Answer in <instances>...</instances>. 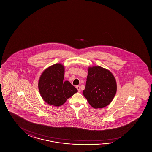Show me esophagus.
<instances>
[{
    "mask_svg": "<svg viewBox=\"0 0 152 152\" xmlns=\"http://www.w3.org/2000/svg\"><path fill=\"white\" fill-rule=\"evenodd\" d=\"M76 89H77L78 91L80 92V86H76Z\"/></svg>",
    "mask_w": 152,
    "mask_h": 152,
    "instance_id": "obj_1",
    "label": "esophagus"
}]
</instances>
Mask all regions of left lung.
<instances>
[{
  "label": "left lung",
  "instance_id": "8db88e82",
  "mask_svg": "<svg viewBox=\"0 0 152 152\" xmlns=\"http://www.w3.org/2000/svg\"><path fill=\"white\" fill-rule=\"evenodd\" d=\"M116 91V80L109 70L99 66L89 67L86 89L83 93L92 107L102 109L107 106Z\"/></svg>",
  "mask_w": 152,
  "mask_h": 152
}]
</instances>
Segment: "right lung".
<instances>
[{"mask_svg":"<svg viewBox=\"0 0 152 152\" xmlns=\"http://www.w3.org/2000/svg\"><path fill=\"white\" fill-rule=\"evenodd\" d=\"M64 75V66L56 63L45 69L40 76L39 90L44 101L49 105L61 106L78 91L69 81L63 82Z\"/></svg>","mask_w":152,"mask_h":152,"instance_id":"1","label":"right lung"}]
</instances>
